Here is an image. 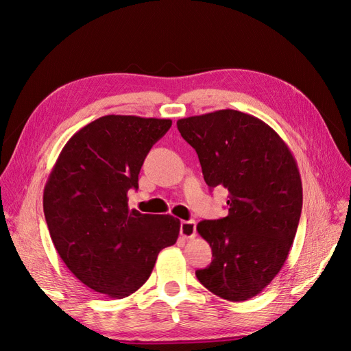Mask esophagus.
I'll list each match as a JSON object with an SVG mask.
<instances>
[{
  "mask_svg": "<svg viewBox=\"0 0 351 351\" xmlns=\"http://www.w3.org/2000/svg\"><path fill=\"white\" fill-rule=\"evenodd\" d=\"M180 234L183 239H195L196 237V222L195 221H182L180 224Z\"/></svg>",
  "mask_w": 351,
  "mask_h": 351,
  "instance_id": "esophagus-1",
  "label": "esophagus"
}]
</instances>
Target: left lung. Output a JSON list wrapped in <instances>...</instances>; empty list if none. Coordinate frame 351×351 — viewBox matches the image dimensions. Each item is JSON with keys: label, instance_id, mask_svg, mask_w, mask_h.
Returning a JSON list of instances; mask_svg holds the SVG:
<instances>
[{"label": "left lung", "instance_id": "left-lung-1", "mask_svg": "<svg viewBox=\"0 0 351 351\" xmlns=\"http://www.w3.org/2000/svg\"><path fill=\"white\" fill-rule=\"evenodd\" d=\"M177 127L206 184L228 190V215L196 227L212 249L196 277L221 299L249 300L281 271L295 237L303 204L295 159L277 132L241 111L187 117Z\"/></svg>", "mask_w": 351, "mask_h": 351}]
</instances>
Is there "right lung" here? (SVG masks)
<instances>
[{
	"instance_id": "obj_1",
	"label": "right lung",
	"mask_w": 351,
	"mask_h": 351,
	"mask_svg": "<svg viewBox=\"0 0 351 351\" xmlns=\"http://www.w3.org/2000/svg\"><path fill=\"white\" fill-rule=\"evenodd\" d=\"M171 124L104 115L70 137L47 180L44 212L60 258L80 282L111 299L139 290L158 253L178 239L180 219L141 214L127 197Z\"/></svg>"
}]
</instances>
